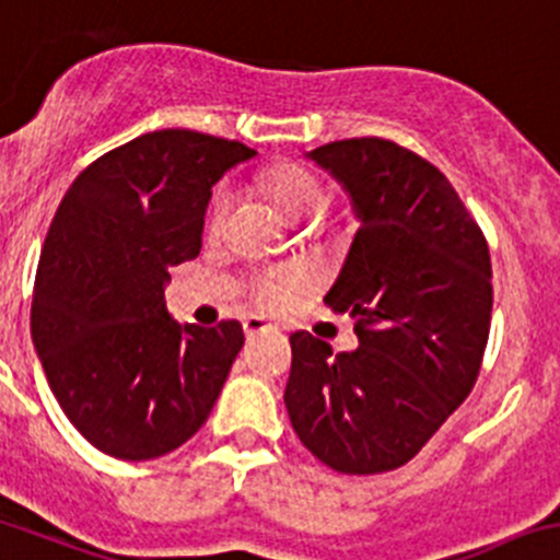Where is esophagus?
Instances as JSON below:
<instances>
[{
  "label": "esophagus",
  "instance_id": "1",
  "mask_svg": "<svg viewBox=\"0 0 560 560\" xmlns=\"http://www.w3.org/2000/svg\"><path fill=\"white\" fill-rule=\"evenodd\" d=\"M242 327H244V335H247V338H255V335L275 329L269 322H266V318H260V316H247L242 322Z\"/></svg>",
  "mask_w": 560,
  "mask_h": 560
}]
</instances>
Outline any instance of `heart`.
<instances>
[{
  "mask_svg": "<svg viewBox=\"0 0 560 560\" xmlns=\"http://www.w3.org/2000/svg\"><path fill=\"white\" fill-rule=\"evenodd\" d=\"M266 191L271 195L280 209L289 217H311L318 214L324 209V186L311 170L300 167V164H283V167H275L271 173H266L264 178ZM233 203L231 186H217L214 197H211L209 209V225L220 228V222L225 220L228 211ZM296 285V275H285V271H277V275L260 277L258 285H255V300L264 307H280L289 296V291Z\"/></svg>",
  "mask_w": 560,
  "mask_h": 560,
  "instance_id": "b5f03b06",
  "label": "heart"
}]
</instances>
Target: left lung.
Returning <instances> with one entry per match:
<instances>
[{
    "label": "left lung",
    "mask_w": 560,
    "mask_h": 560,
    "mask_svg": "<svg viewBox=\"0 0 560 560\" xmlns=\"http://www.w3.org/2000/svg\"><path fill=\"white\" fill-rule=\"evenodd\" d=\"M307 156L349 191L360 231L324 296L357 318L354 351L291 335L285 409L307 451L346 476L407 465L470 396L492 318L487 238L451 180L380 137Z\"/></svg>",
    "instance_id": "1"
}]
</instances>
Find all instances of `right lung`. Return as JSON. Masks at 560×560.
Here are the masks:
<instances>
[{
	"label": "right lung",
	"instance_id": "obj_1",
	"mask_svg": "<svg viewBox=\"0 0 560 560\" xmlns=\"http://www.w3.org/2000/svg\"><path fill=\"white\" fill-rule=\"evenodd\" d=\"M253 148L189 129L95 159L62 197L32 291V343L51 393L93 448L145 462L209 418L244 332L164 307L170 269L197 258L211 186Z\"/></svg>",
	"mask_w": 560,
	"mask_h": 560
}]
</instances>
